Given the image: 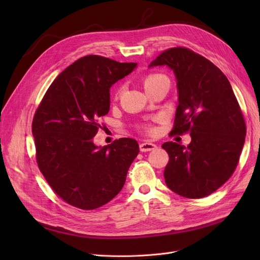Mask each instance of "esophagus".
Masks as SVG:
<instances>
[{"mask_svg": "<svg viewBox=\"0 0 260 260\" xmlns=\"http://www.w3.org/2000/svg\"><path fill=\"white\" fill-rule=\"evenodd\" d=\"M157 148V145L152 142H143L140 144V151L141 152H151Z\"/></svg>", "mask_w": 260, "mask_h": 260, "instance_id": "obj_1", "label": "esophagus"}]
</instances>
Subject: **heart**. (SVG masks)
I'll return each instance as SVG.
<instances>
[{"mask_svg":"<svg viewBox=\"0 0 260 260\" xmlns=\"http://www.w3.org/2000/svg\"><path fill=\"white\" fill-rule=\"evenodd\" d=\"M162 79H167L165 76H161V75H151V76H148L146 79H145V81H144V85L146 86V85H149V84H153V83H155V82H158V81H160V80H162ZM122 87L118 90V94L119 93H121V91H122Z\"/></svg>","mask_w":260,"mask_h":260,"instance_id":"obj_1","label":"heart"}]
</instances>
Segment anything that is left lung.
I'll use <instances>...</instances> for the list:
<instances>
[{"instance_id":"obj_1","label":"left lung","mask_w":260,"mask_h":260,"mask_svg":"<svg viewBox=\"0 0 260 260\" xmlns=\"http://www.w3.org/2000/svg\"><path fill=\"white\" fill-rule=\"evenodd\" d=\"M168 66L178 92L174 134L188 132L186 146L162 144L170 156L165 170L168 187L198 199L219 188L233 174L244 144L245 123L228 78L211 61L175 47L163 51L148 67Z\"/></svg>"}]
</instances>
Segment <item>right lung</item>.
<instances>
[{"label": "right lung", "instance_id": "obj_1", "mask_svg": "<svg viewBox=\"0 0 260 260\" xmlns=\"http://www.w3.org/2000/svg\"><path fill=\"white\" fill-rule=\"evenodd\" d=\"M137 68L100 56H86L63 71L49 86L32 121L37 162L64 201L94 210L111 201L125 183L139 153L135 139L97 146L93 137L111 106L109 90Z\"/></svg>", "mask_w": 260, "mask_h": 260}]
</instances>
